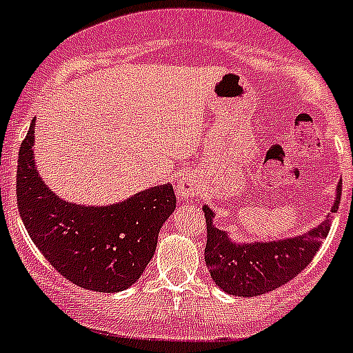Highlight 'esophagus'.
<instances>
[{
	"instance_id": "34e87169",
	"label": "esophagus",
	"mask_w": 353,
	"mask_h": 353,
	"mask_svg": "<svg viewBox=\"0 0 353 353\" xmlns=\"http://www.w3.org/2000/svg\"><path fill=\"white\" fill-rule=\"evenodd\" d=\"M176 192L183 200L192 199L196 193V176L193 172H186L181 176V179L176 184Z\"/></svg>"
}]
</instances>
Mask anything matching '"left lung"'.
<instances>
[{"label":"left lung","mask_w":353,"mask_h":353,"mask_svg":"<svg viewBox=\"0 0 353 353\" xmlns=\"http://www.w3.org/2000/svg\"><path fill=\"white\" fill-rule=\"evenodd\" d=\"M341 196V181L336 186L331 212L324 221L301 235L281 240H254L235 242L225 230L214 225V210L203 205L207 221L205 263L210 279L219 289L233 296L254 298L275 291L288 284L299 272L310 265L322 240L327 236L332 212L338 210Z\"/></svg>","instance_id":"obj_1"}]
</instances>
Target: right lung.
<instances>
[{
  "instance_id": "obj_1",
  "label": "right lung",
  "mask_w": 353,
  "mask_h": 353,
  "mask_svg": "<svg viewBox=\"0 0 353 353\" xmlns=\"http://www.w3.org/2000/svg\"><path fill=\"white\" fill-rule=\"evenodd\" d=\"M34 125L21 144L17 205L29 236L72 284L120 292L136 284L157 249L158 233L176 210L172 184H158L110 205L61 199L36 169Z\"/></svg>"
}]
</instances>
